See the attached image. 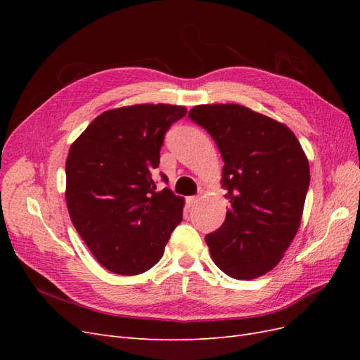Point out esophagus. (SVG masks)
Listing matches in <instances>:
<instances>
[{"label": "esophagus", "mask_w": 360, "mask_h": 360, "mask_svg": "<svg viewBox=\"0 0 360 360\" xmlns=\"http://www.w3.org/2000/svg\"><path fill=\"white\" fill-rule=\"evenodd\" d=\"M200 201V197H189L188 198V204H189V207H193L195 204H197Z\"/></svg>", "instance_id": "1"}]
</instances>
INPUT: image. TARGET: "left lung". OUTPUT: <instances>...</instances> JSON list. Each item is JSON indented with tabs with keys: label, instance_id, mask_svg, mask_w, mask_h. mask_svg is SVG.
<instances>
[{
	"label": "left lung",
	"instance_id": "obj_1",
	"mask_svg": "<svg viewBox=\"0 0 360 360\" xmlns=\"http://www.w3.org/2000/svg\"><path fill=\"white\" fill-rule=\"evenodd\" d=\"M191 120L216 141L225 222L205 236L214 264L234 279L266 275L296 236L309 186V162L291 130L243 105H198Z\"/></svg>",
	"mask_w": 360,
	"mask_h": 360
}]
</instances>
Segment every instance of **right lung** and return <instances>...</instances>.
Masks as SVG:
<instances>
[{"mask_svg":"<svg viewBox=\"0 0 360 360\" xmlns=\"http://www.w3.org/2000/svg\"><path fill=\"white\" fill-rule=\"evenodd\" d=\"M179 105L143 103L97 115L70 146L66 204L94 258L117 275H139L162 258L183 217L184 200L156 192L153 171ZM167 180L165 176H162Z\"/></svg>","mask_w":360,"mask_h":360,"instance_id":"obj_1","label":"right lung"}]
</instances>
